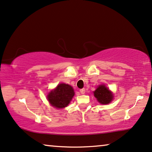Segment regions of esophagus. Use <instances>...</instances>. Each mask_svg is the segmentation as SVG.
<instances>
[{
    "mask_svg": "<svg viewBox=\"0 0 152 152\" xmlns=\"http://www.w3.org/2000/svg\"><path fill=\"white\" fill-rule=\"evenodd\" d=\"M80 92L81 94H85V89H81L80 90Z\"/></svg>",
    "mask_w": 152,
    "mask_h": 152,
    "instance_id": "34e87169",
    "label": "esophagus"
}]
</instances>
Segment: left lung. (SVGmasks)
<instances>
[{"instance_id": "obj_1", "label": "left lung", "mask_w": 152, "mask_h": 152, "mask_svg": "<svg viewBox=\"0 0 152 152\" xmlns=\"http://www.w3.org/2000/svg\"><path fill=\"white\" fill-rule=\"evenodd\" d=\"M94 96L100 104H107L110 103L114 96L112 91L104 85H100L94 91Z\"/></svg>"}]
</instances>
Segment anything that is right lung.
<instances>
[{
    "instance_id": "1",
    "label": "right lung",
    "mask_w": 152,
    "mask_h": 152,
    "mask_svg": "<svg viewBox=\"0 0 152 152\" xmlns=\"http://www.w3.org/2000/svg\"><path fill=\"white\" fill-rule=\"evenodd\" d=\"M73 87L69 85L61 83L49 92L48 100L50 104L57 109H63L69 104L74 96Z\"/></svg>"
}]
</instances>
